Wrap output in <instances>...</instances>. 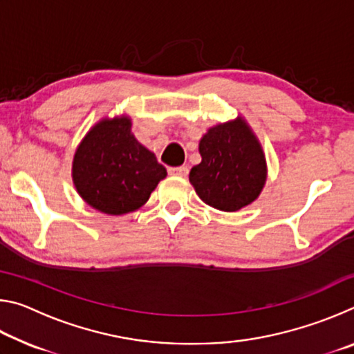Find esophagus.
<instances>
[{
	"label": "esophagus",
	"mask_w": 354,
	"mask_h": 354,
	"mask_svg": "<svg viewBox=\"0 0 354 354\" xmlns=\"http://www.w3.org/2000/svg\"><path fill=\"white\" fill-rule=\"evenodd\" d=\"M169 173H170L171 176H181V178H184V176H187L189 169L185 165H183V167H170Z\"/></svg>",
	"instance_id": "obj_1"
}]
</instances>
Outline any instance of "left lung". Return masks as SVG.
I'll list each match as a JSON object with an SVG mask.
<instances>
[{
	"instance_id": "left-lung-1",
	"label": "left lung",
	"mask_w": 354,
	"mask_h": 354,
	"mask_svg": "<svg viewBox=\"0 0 354 354\" xmlns=\"http://www.w3.org/2000/svg\"><path fill=\"white\" fill-rule=\"evenodd\" d=\"M201 162L189 181L206 205L236 212L253 203L267 179L262 147L242 117L207 129L200 140Z\"/></svg>"
}]
</instances>
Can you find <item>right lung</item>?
<instances>
[{
    "label": "right lung",
    "mask_w": 354,
    "mask_h": 354,
    "mask_svg": "<svg viewBox=\"0 0 354 354\" xmlns=\"http://www.w3.org/2000/svg\"><path fill=\"white\" fill-rule=\"evenodd\" d=\"M73 184L88 206L109 215L137 211L167 170L131 133V118H103L76 148Z\"/></svg>",
    "instance_id": "1"
}]
</instances>
